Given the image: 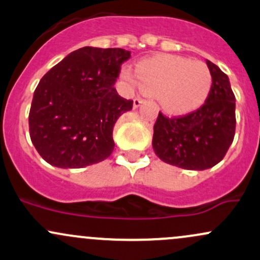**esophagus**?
<instances>
[{
    "label": "esophagus",
    "mask_w": 260,
    "mask_h": 260,
    "mask_svg": "<svg viewBox=\"0 0 260 260\" xmlns=\"http://www.w3.org/2000/svg\"><path fill=\"white\" fill-rule=\"evenodd\" d=\"M144 102L143 99H139V98H136L135 101H133V108H138L139 106H141L142 104Z\"/></svg>",
    "instance_id": "34e87169"
}]
</instances>
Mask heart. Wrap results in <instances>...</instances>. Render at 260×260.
Masks as SVG:
<instances>
[{
  "instance_id": "1",
  "label": "heart",
  "mask_w": 260,
  "mask_h": 260,
  "mask_svg": "<svg viewBox=\"0 0 260 260\" xmlns=\"http://www.w3.org/2000/svg\"><path fill=\"white\" fill-rule=\"evenodd\" d=\"M137 76L131 71L124 79L144 92L155 95L169 115L185 116L195 112L209 99L212 74L200 61L176 55H155L137 65Z\"/></svg>"
}]
</instances>
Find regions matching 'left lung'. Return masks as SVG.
Here are the masks:
<instances>
[{
  "label": "left lung",
  "instance_id": "obj_1",
  "mask_svg": "<svg viewBox=\"0 0 260 260\" xmlns=\"http://www.w3.org/2000/svg\"><path fill=\"white\" fill-rule=\"evenodd\" d=\"M213 84L204 106L190 115L168 118L159 112L154 124V153L181 169L205 170L226 155L236 132V98L230 79L206 60Z\"/></svg>",
  "mask_w": 260,
  "mask_h": 260
}]
</instances>
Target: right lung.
Wrapping results in <instances>:
<instances>
[{
    "mask_svg": "<svg viewBox=\"0 0 260 260\" xmlns=\"http://www.w3.org/2000/svg\"><path fill=\"white\" fill-rule=\"evenodd\" d=\"M131 51L84 47L65 56L39 81L29 111V136L45 161L79 169L113 152V127L132 110L113 87Z\"/></svg>",
    "mask_w": 260,
    "mask_h": 260,
    "instance_id": "obj_1",
    "label": "right lung"
}]
</instances>
